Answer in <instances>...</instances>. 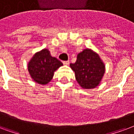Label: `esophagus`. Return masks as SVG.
<instances>
[{"mask_svg":"<svg viewBox=\"0 0 134 134\" xmlns=\"http://www.w3.org/2000/svg\"><path fill=\"white\" fill-rule=\"evenodd\" d=\"M63 63L65 65V66H68L69 64V60H66V61H63Z\"/></svg>","mask_w":134,"mask_h":134,"instance_id":"1","label":"esophagus"}]
</instances>
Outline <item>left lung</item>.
<instances>
[{
    "label": "left lung",
    "mask_w": 134,
    "mask_h": 134,
    "mask_svg": "<svg viewBox=\"0 0 134 134\" xmlns=\"http://www.w3.org/2000/svg\"><path fill=\"white\" fill-rule=\"evenodd\" d=\"M70 67L75 73L79 86L84 89L98 87L103 78L106 66L98 53L91 48H85L78 53L76 61Z\"/></svg>",
    "instance_id": "left-lung-1"
}]
</instances>
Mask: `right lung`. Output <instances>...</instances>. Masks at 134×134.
<instances>
[{"instance_id":"add662e5","label":"right lung","mask_w":134,"mask_h":134,"mask_svg":"<svg viewBox=\"0 0 134 134\" xmlns=\"http://www.w3.org/2000/svg\"><path fill=\"white\" fill-rule=\"evenodd\" d=\"M63 63L51 55L47 48L36 52L28 63V71L35 83L46 85L52 80L53 74Z\"/></svg>"}]
</instances>
